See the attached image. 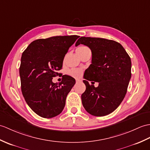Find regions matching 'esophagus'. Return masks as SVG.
Instances as JSON below:
<instances>
[{
	"label": "esophagus",
	"instance_id": "esophagus-1",
	"mask_svg": "<svg viewBox=\"0 0 150 150\" xmlns=\"http://www.w3.org/2000/svg\"><path fill=\"white\" fill-rule=\"evenodd\" d=\"M80 81H81V80H80V79H76V82H79Z\"/></svg>",
	"mask_w": 150,
	"mask_h": 150
}]
</instances>
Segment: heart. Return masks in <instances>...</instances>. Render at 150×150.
Listing matches in <instances>:
<instances>
[{
  "instance_id": "heart-1",
  "label": "heart",
  "mask_w": 150,
  "mask_h": 150,
  "mask_svg": "<svg viewBox=\"0 0 150 150\" xmlns=\"http://www.w3.org/2000/svg\"><path fill=\"white\" fill-rule=\"evenodd\" d=\"M88 47H87L86 46H81L79 47L77 49H76V51L77 52H82L85 50L88 49ZM69 74L71 76H74V77L75 78H79L82 75V70L80 69H71L69 71Z\"/></svg>"
}]
</instances>
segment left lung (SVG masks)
Listing matches in <instances>:
<instances>
[{"label":"left lung","instance_id":"obj_1","mask_svg":"<svg viewBox=\"0 0 150 150\" xmlns=\"http://www.w3.org/2000/svg\"><path fill=\"white\" fill-rule=\"evenodd\" d=\"M80 44L92 52L91 64L83 76L86 89L81 95L82 105L93 116H106L117 109L126 95L132 75L130 57L122 45L113 40L81 37L75 46ZM93 80L99 83L97 88L88 83Z\"/></svg>","mask_w":150,"mask_h":150}]
</instances>
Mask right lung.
Here are the masks:
<instances>
[{
    "label": "right lung",
    "mask_w": 150,
    "mask_h": 150,
    "mask_svg": "<svg viewBox=\"0 0 150 150\" xmlns=\"http://www.w3.org/2000/svg\"><path fill=\"white\" fill-rule=\"evenodd\" d=\"M79 38L59 36L36 40L23 52L19 69L21 89L27 105L38 116L52 118L63 110L75 81L66 75L57 85L52 79L59 74L66 54Z\"/></svg>",
    "instance_id": "add662e5"
}]
</instances>
